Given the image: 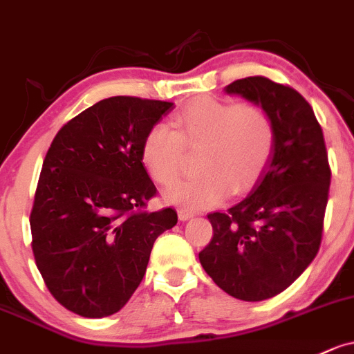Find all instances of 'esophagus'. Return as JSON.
Masks as SVG:
<instances>
[{
  "label": "esophagus",
  "mask_w": 354,
  "mask_h": 354,
  "mask_svg": "<svg viewBox=\"0 0 354 354\" xmlns=\"http://www.w3.org/2000/svg\"><path fill=\"white\" fill-rule=\"evenodd\" d=\"M191 218H194L192 211H185V209H180V211H178V219H180V221H187V219Z\"/></svg>",
  "instance_id": "34e87169"
}]
</instances>
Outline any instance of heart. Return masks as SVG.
<instances>
[{
  "label": "heart",
  "mask_w": 354,
  "mask_h": 354,
  "mask_svg": "<svg viewBox=\"0 0 354 354\" xmlns=\"http://www.w3.org/2000/svg\"><path fill=\"white\" fill-rule=\"evenodd\" d=\"M172 130L153 124L142 142V162L162 185L177 180L184 145L203 150L199 176L184 178L165 192V199L182 209H207L231 194H246L260 182L275 151L277 128L260 104L201 96L174 116Z\"/></svg>",
  "instance_id": "b5f03b06"
}]
</instances>
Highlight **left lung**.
Returning <instances> with one entry per match:
<instances>
[{
  "label": "left lung",
  "mask_w": 354,
  "mask_h": 354,
  "mask_svg": "<svg viewBox=\"0 0 354 354\" xmlns=\"http://www.w3.org/2000/svg\"><path fill=\"white\" fill-rule=\"evenodd\" d=\"M224 91L272 115L275 151L246 199L207 214L212 239L199 260L226 294L258 302L294 283L319 252L330 184L328 151L313 108L292 87L254 75Z\"/></svg>",
  "instance_id": "left-lung-1"
}]
</instances>
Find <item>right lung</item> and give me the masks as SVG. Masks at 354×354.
Instances as JSON below:
<instances>
[{
	"label": "right lung",
	"mask_w": 354,
	"mask_h": 354,
	"mask_svg": "<svg viewBox=\"0 0 354 354\" xmlns=\"http://www.w3.org/2000/svg\"><path fill=\"white\" fill-rule=\"evenodd\" d=\"M174 102L115 96L72 118L45 155L30 227L35 263L59 304L106 317L130 300L176 209L147 212L157 194L142 162L147 131Z\"/></svg>",
	"instance_id": "add662e5"
}]
</instances>
